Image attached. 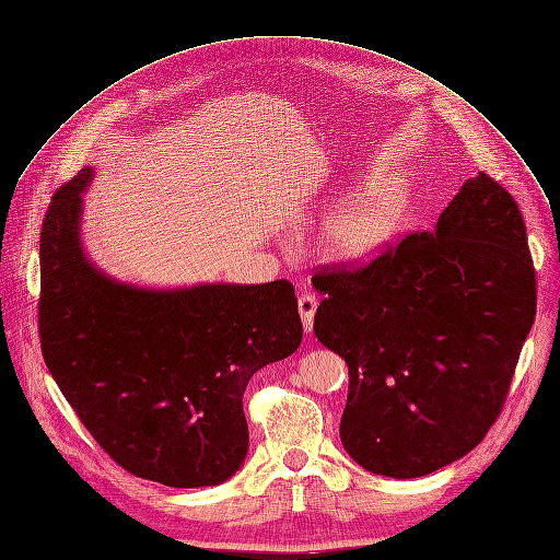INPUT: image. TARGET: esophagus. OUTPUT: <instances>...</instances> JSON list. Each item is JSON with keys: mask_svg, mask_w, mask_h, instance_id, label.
<instances>
[{"mask_svg": "<svg viewBox=\"0 0 560 560\" xmlns=\"http://www.w3.org/2000/svg\"><path fill=\"white\" fill-rule=\"evenodd\" d=\"M298 308H300V315H302V325H304V331L311 334L313 331V315H315V308H318V300H315V295H302L300 302H298Z\"/></svg>", "mask_w": 560, "mask_h": 560, "instance_id": "esophagus-1", "label": "esophagus"}]
</instances>
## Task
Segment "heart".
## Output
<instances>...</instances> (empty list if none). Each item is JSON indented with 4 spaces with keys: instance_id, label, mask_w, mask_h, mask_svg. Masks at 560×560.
<instances>
[{
    "instance_id": "heart-1",
    "label": "heart",
    "mask_w": 560,
    "mask_h": 560,
    "mask_svg": "<svg viewBox=\"0 0 560 560\" xmlns=\"http://www.w3.org/2000/svg\"><path fill=\"white\" fill-rule=\"evenodd\" d=\"M407 206V189L394 180L361 187L325 220L320 231L323 256L343 265L375 260L396 240Z\"/></svg>"
}]
</instances>
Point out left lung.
Listing matches in <instances>:
<instances>
[{
    "label": "left lung",
    "instance_id": "8db88e82",
    "mask_svg": "<svg viewBox=\"0 0 560 560\" xmlns=\"http://www.w3.org/2000/svg\"><path fill=\"white\" fill-rule=\"evenodd\" d=\"M313 285V331L348 363L340 442L357 465L419 478L482 442L536 320L526 226L497 180L480 172L432 231Z\"/></svg>",
    "mask_w": 560,
    "mask_h": 560
}]
</instances>
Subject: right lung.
<instances>
[{"mask_svg": "<svg viewBox=\"0 0 560 560\" xmlns=\"http://www.w3.org/2000/svg\"><path fill=\"white\" fill-rule=\"evenodd\" d=\"M93 168L63 185L40 231V348L80 421L126 471L210 488L247 457L242 394L302 343L295 288L118 281L82 242Z\"/></svg>", "mask_w": 560, "mask_h": 560, "instance_id": "1", "label": "right lung"}]
</instances>
